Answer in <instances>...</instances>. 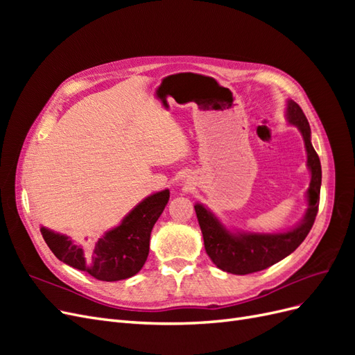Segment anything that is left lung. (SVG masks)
Returning a JSON list of instances; mask_svg holds the SVG:
<instances>
[{"instance_id":"8db88e82","label":"left lung","mask_w":355,"mask_h":355,"mask_svg":"<svg viewBox=\"0 0 355 355\" xmlns=\"http://www.w3.org/2000/svg\"><path fill=\"white\" fill-rule=\"evenodd\" d=\"M286 120L290 125L297 127L304 137L306 166L311 173V182L306 189L308 207L300 222L287 231L247 232L227 228L216 214L201 202H196L194 209L202 232L204 249L211 262L225 272L245 275L266 270L268 266L280 262L286 256L293 253L313 228L318 211L321 188L320 158L311 144V128L306 116L292 99L286 102Z\"/></svg>"}]
</instances>
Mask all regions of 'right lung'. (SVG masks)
<instances>
[{
    "label": "right lung",
    "mask_w": 355,
    "mask_h": 355,
    "mask_svg": "<svg viewBox=\"0 0 355 355\" xmlns=\"http://www.w3.org/2000/svg\"><path fill=\"white\" fill-rule=\"evenodd\" d=\"M168 198V189L148 196L125 214L120 225L106 231L94 244L75 243L68 235L46 227L40 231L50 250L63 263L102 282L125 280L145 265L151 231Z\"/></svg>",
    "instance_id": "add662e5"
}]
</instances>
